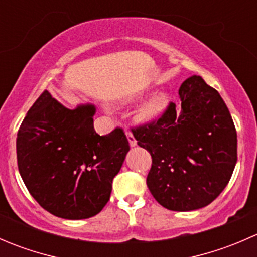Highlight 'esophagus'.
<instances>
[{
    "label": "esophagus",
    "mask_w": 257,
    "mask_h": 257,
    "mask_svg": "<svg viewBox=\"0 0 257 257\" xmlns=\"http://www.w3.org/2000/svg\"><path fill=\"white\" fill-rule=\"evenodd\" d=\"M126 138H128L129 145H131V147H136L137 141H136V138H134L133 133H131V132H126Z\"/></svg>",
    "instance_id": "esophagus-1"
}]
</instances>
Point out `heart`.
<instances>
[{"label": "heart", "mask_w": 257, "mask_h": 257, "mask_svg": "<svg viewBox=\"0 0 257 257\" xmlns=\"http://www.w3.org/2000/svg\"><path fill=\"white\" fill-rule=\"evenodd\" d=\"M168 104H169V95L167 93H157V94L152 95L149 99L145 100V103L139 110V115L144 120L157 119L164 113Z\"/></svg>", "instance_id": "1"}]
</instances>
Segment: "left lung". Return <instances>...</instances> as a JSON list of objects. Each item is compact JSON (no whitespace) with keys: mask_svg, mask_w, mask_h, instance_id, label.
Segmentation results:
<instances>
[{"mask_svg":"<svg viewBox=\"0 0 257 257\" xmlns=\"http://www.w3.org/2000/svg\"><path fill=\"white\" fill-rule=\"evenodd\" d=\"M180 107L170 103L150 124L133 129L152 155L147 185L155 200L173 211L209 205L229 183L237 160L234 121L219 92L200 76L179 88Z\"/></svg>","mask_w":257,"mask_h":257,"instance_id":"1","label":"left lung"}]
</instances>
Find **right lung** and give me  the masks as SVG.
I'll use <instances>...</instances> for the list:
<instances>
[{
  "label": "right lung",
  "instance_id": "obj_1",
  "mask_svg": "<svg viewBox=\"0 0 257 257\" xmlns=\"http://www.w3.org/2000/svg\"><path fill=\"white\" fill-rule=\"evenodd\" d=\"M95 105L64 107L45 90L17 133L21 178L36 201L54 216L82 220L102 211L113 179L129 152L123 129L95 133Z\"/></svg>",
  "mask_w": 257,
  "mask_h": 257
}]
</instances>
